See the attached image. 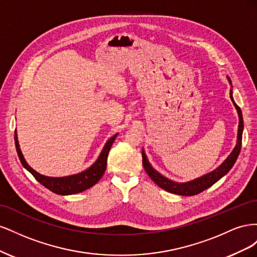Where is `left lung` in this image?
<instances>
[{"mask_svg": "<svg viewBox=\"0 0 257 257\" xmlns=\"http://www.w3.org/2000/svg\"><path fill=\"white\" fill-rule=\"evenodd\" d=\"M229 80V78H228ZM230 82V80H229ZM230 98L234 103L236 109L238 111L239 114V128H238V139H237V145L235 147V149L232 150V152L229 154V157L225 160L222 165H220L213 172L209 173L203 177H200L196 180H193L190 182L186 183H178V182H174L169 179L165 178L164 176H162L161 174H159L157 170H154L152 168V166L150 165V163L148 162L147 157L145 152L143 151V165L144 168L146 169L147 174L149 175V177L152 179V180L157 183L160 188L164 189L165 191L173 193V194H177V195H182V196H192V195H196V194L205 191L206 189L210 188V186L213 185L217 180L226 175L230 168L234 166L235 162L238 158V155L240 153V149H241V144H242V131H243V118H242V112H241L240 107L235 103L234 98H232V93L230 90Z\"/></svg>", "mask_w": 257, "mask_h": 257, "instance_id": "1", "label": "left lung"}]
</instances>
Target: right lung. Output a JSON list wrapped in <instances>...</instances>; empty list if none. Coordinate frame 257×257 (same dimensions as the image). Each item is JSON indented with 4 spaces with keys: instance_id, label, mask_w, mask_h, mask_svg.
Returning <instances> with one entry per match:
<instances>
[{
    "instance_id": "obj_1",
    "label": "right lung",
    "mask_w": 257,
    "mask_h": 257,
    "mask_svg": "<svg viewBox=\"0 0 257 257\" xmlns=\"http://www.w3.org/2000/svg\"><path fill=\"white\" fill-rule=\"evenodd\" d=\"M115 137H116V134L107 142L103 151L100 152L97 161L90 168L84 170V172L80 174L68 176V177H61V178L43 176L41 174L36 173L33 168H31L28 165V163L26 162L25 158H23L19 148L16 131H15V145H16V150H17L21 164L23 165V167L33 175V177L38 182L43 184L45 188H47L48 190H50L51 192L56 194H60V195H72V194H76V193L88 190L89 188H91V186L97 183L99 179L102 178V176L104 175L106 170L108 153H109V150L114 142Z\"/></svg>"
}]
</instances>
